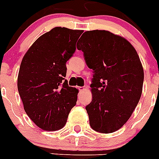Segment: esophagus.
<instances>
[{"mask_svg": "<svg viewBox=\"0 0 159 159\" xmlns=\"http://www.w3.org/2000/svg\"><path fill=\"white\" fill-rule=\"evenodd\" d=\"M79 89H80V91H84V87H79Z\"/></svg>", "mask_w": 159, "mask_h": 159, "instance_id": "esophagus-1", "label": "esophagus"}]
</instances>
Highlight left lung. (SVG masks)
<instances>
[{"label": "left lung", "mask_w": 159, "mask_h": 159, "mask_svg": "<svg viewBox=\"0 0 159 159\" xmlns=\"http://www.w3.org/2000/svg\"><path fill=\"white\" fill-rule=\"evenodd\" d=\"M93 70V99L86 106L90 126L104 134L125 125L141 97L144 69L136 50L125 38L107 30L86 31L77 43Z\"/></svg>", "instance_id": "8db88e82"}]
</instances>
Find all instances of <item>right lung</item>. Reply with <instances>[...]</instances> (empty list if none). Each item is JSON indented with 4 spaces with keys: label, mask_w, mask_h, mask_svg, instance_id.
<instances>
[{
    "label": "right lung",
    "mask_w": 159,
    "mask_h": 159,
    "mask_svg": "<svg viewBox=\"0 0 159 159\" xmlns=\"http://www.w3.org/2000/svg\"><path fill=\"white\" fill-rule=\"evenodd\" d=\"M83 30L56 27L40 36L25 53L17 86L24 108L43 130H61L75 106L79 90L70 87L66 63Z\"/></svg>",
    "instance_id": "add662e5"
}]
</instances>
